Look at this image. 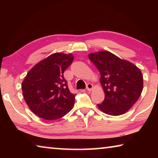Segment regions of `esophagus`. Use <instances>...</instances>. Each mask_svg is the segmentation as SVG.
Returning <instances> with one entry per match:
<instances>
[{"label": "esophagus", "mask_w": 158, "mask_h": 158, "mask_svg": "<svg viewBox=\"0 0 158 158\" xmlns=\"http://www.w3.org/2000/svg\"><path fill=\"white\" fill-rule=\"evenodd\" d=\"M93 84H88L87 85H86V89H87V90H89V91H90V90H91L92 89H93Z\"/></svg>", "instance_id": "1"}]
</instances>
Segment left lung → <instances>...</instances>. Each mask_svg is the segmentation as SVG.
I'll use <instances>...</instances> for the list:
<instances>
[{"mask_svg": "<svg viewBox=\"0 0 158 158\" xmlns=\"http://www.w3.org/2000/svg\"><path fill=\"white\" fill-rule=\"evenodd\" d=\"M100 73L105 100L98 106L111 116H119L135 105L143 90V76L137 66L107 51L89 54Z\"/></svg>", "mask_w": 158, "mask_h": 158, "instance_id": "obj_1", "label": "left lung"}]
</instances>
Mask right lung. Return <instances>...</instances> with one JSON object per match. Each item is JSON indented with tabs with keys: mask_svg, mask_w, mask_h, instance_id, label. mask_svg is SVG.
<instances>
[{
	"mask_svg": "<svg viewBox=\"0 0 158 158\" xmlns=\"http://www.w3.org/2000/svg\"><path fill=\"white\" fill-rule=\"evenodd\" d=\"M74 60L71 53H55L37 63L21 84L31 110L45 120H56L73 109L76 94L68 89L63 73Z\"/></svg>",
	"mask_w": 158,
	"mask_h": 158,
	"instance_id": "add662e5",
	"label": "right lung"
}]
</instances>
